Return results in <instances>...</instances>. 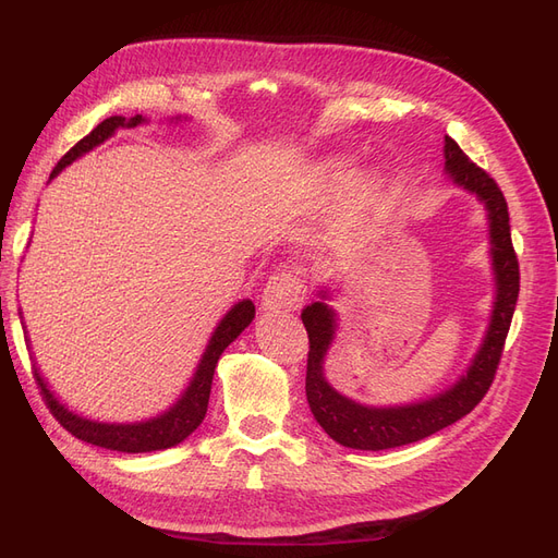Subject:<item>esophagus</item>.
<instances>
[{
  "label": "esophagus",
  "instance_id": "34e87169",
  "mask_svg": "<svg viewBox=\"0 0 558 558\" xmlns=\"http://www.w3.org/2000/svg\"><path fill=\"white\" fill-rule=\"evenodd\" d=\"M307 298V286L295 272H277L269 277L263 289V310L281 312V310H298Z\"/></svg>",
  "mask_w": 558,
  "mask_h": 558
}]
</instances>
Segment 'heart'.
Listing matches in <instances>:
<instances>
[{
    "instance_id": "b5f03b06",
    "label": "heart",
    "mask_w": 558,
    "mask_h": 558,
    "mask_svg": "<svg viewBox=\"0 0 558 558\" xmlns=\"http://www.w3.org/2000/svg\"><path fill=\"white\" fill-rule=\"evenodd\" d=\"M342 177H347V162L344 160H330L326 165V179L340 181Z\"/></svg>"
}]
</instances>
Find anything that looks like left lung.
<instances>
[{
	"mask_svg": "<svg viewBox=\"0 0 558 558\" xmlns=\"http://www.w3.org/2000/svg\"><path fill=\"white\" fill-rule=\"evenodd\" d=\"M445 174L482 202L488 221V244H492L488 253H492L496 295L482 344L465 373L445 391L414 402L388 404V408L363 404L337 391L326 379V359L337 332V314L328 305L330 291L324 286L318 300L300 314L310 335L305 391L316 424L342 447L379 451L424 440L475 410L494 381L519 298V263L510 238L508 202L498 183L472 162L451 137H445Z\"/></svg>",
	"mask_w": 558,
	"mask_h": 558,
	"instance_id": "left-lung-1",
	"label": "left lung"
}]
</instances>
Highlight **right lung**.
<instances>
[{
    "label": "right lung",
    "instance_id": "add662e5",
    "mask_svg": "<svg viewBox=\"0 0 558 558\" xmlns=\"http://www.w3.org/2000/svg\"><path fill=\"white\" fill-rule=\"evenodd\" d=\"M172 121H181V116L172 118ZM146 123L144 116H111L107 121L99 123L88 137H83L74 148H70L58 165L56 170L50 172V179H56L66 165H72L81 156H86L88 150L95 146L105 144L109 137H113L116 130L121 128H137ZM256 316V307H253L251 300H240L238 305H232L230 312L218 320V326L214 328L207 349L202 353V359L195 367V375L185 386V391L177 398L174 404H170L165 412L144 418V421H134V424H107V421H95L88 416H81L66 408L56 393L50 391L48 381L41 377L39 367L35 365V379L37 386L41 388V396L46 404L53 412V416L60 421V426L70 430L78 440L95 445V447H105L111 451H123V453H144V451H160V449H170L179 442H183L207 414V404H209V393H211V379H214V369L221 353L228 349L230 342L238 340L244 328ZM29 344V340H27Z\"/></svg>",
    "mask_w": 558,
    "mask_h": 558
}]
</instances>
